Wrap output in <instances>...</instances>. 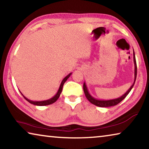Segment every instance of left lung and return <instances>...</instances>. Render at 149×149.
<instances>
[{
	"label": "left lung",
	"mask_w": 149,
	"mask_h": 149,
	"mask_svg": "<svg viewBox=\"0 0 149 149\" xmlns=\"http://www.w3.org/2000/svg\"><path fill=\"white\" fill-rule=\"evenodd\" d=\"M133 62H134V65H135V78H134V82H133V85L131 86L127 92H126L125 94H123L122 96L121 97L117 98V99H111V100H99L97 99H95L94 97H92L91 95H90V93L88 91L87 85L85 84V83L84 82V93L85 96H86V98L88 99V100L92 104H95L97 107H113V106H116L117 105L118 103H120L122 100L125 99L129 93L131 91V90L133 87V85L135 84V80H136V77H137V63H136V60H135V52L134 50H133Z\"/></svg>",
	"instance_id": "1"
}]
</instances>
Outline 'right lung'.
I'll return each mask as SVG.
<instances>
[{
	"label": "right lung",
	"mask_w": 149,
	"mask_h": 149,
	"mask_svg": "<svg viewBox=\"0 0 149 149\" xmlns=\"http://www.w3.org/2000/svg\"><path fill=\"white\" fill-rule=\"evenodd\" d=\"M71 75H72V73H70V74L68 75L67 76H65L64 78V79H63V80L62 81V82H61V84H60V85L58 91V92L56 93V94L53 97L50 98V99H48V100H42V101H33V100H29L28 99H27V98L25 97V96H24V95L22 94L21 92H20V93H21V94L22 95V96H23V97H24V99H26V100H27V101H28L29 103H31V104H33L36 105V106H46V105L51 104H52V103L56 102V100H58V99L60 94H61V93H62L63 85H64V83L66 81L67 79H68Z\"/></svg>",
	"instance_id": "right-lung-1"
}]
</instances>
